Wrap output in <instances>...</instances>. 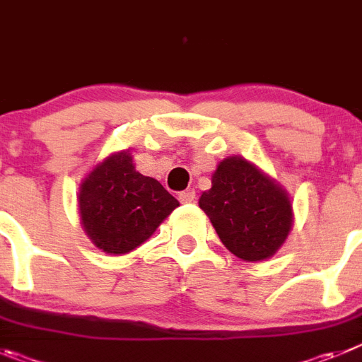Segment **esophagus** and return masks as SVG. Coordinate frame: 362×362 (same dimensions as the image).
<instances>
[{
    "mask_svg": "<svg viewBox=\"0 0 362 362\" xmlns=\"http://www.w3.org/2000/svg\"><path fill=\"white\" fill-rule=\"evenodd\" d=\"M178 200H180L182 204H191V202L194 200V191H193V189L182 191V193L178 194Z\"/></svg>",
    "mask_w": 362,
    "mask_h": 362,
    "instance_id": "esophagus-1",
    "label": "esophagus"
}]
</instances>
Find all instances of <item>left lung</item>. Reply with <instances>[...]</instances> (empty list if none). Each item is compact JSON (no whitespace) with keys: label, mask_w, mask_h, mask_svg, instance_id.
<instances>
[{"label":"left lung","mask_w":362,"mask_h":362,"mask_svg":"<svg viewBox=\"0 0 362 362\" xmlns=\"http://www.w3.org/2000/svg\"><path fill=\"white\" fill-rule=\"evenodd\" d=\"M211 184L198 204L221 243L245 262L274 256L294 221L285 189L243 157L221 160Z\"/></svg>","instance_id":"8db88e82"}]
</instances>
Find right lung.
Here are the masks:
<instances>
[{
  "mask_svg": "<svg viewBox=\"0 0 362 362\" xmlns=\"http://www.w3.org/2000/svg\"><path fill=\"white\" fill-rule=\"evenodd\" d=\"M178 205L160 182L136 171L129 151L104 158L79 187L84 233L115 256L142 245Z\"/></svg>",
  "mask_w": 362,
  "mask_h": 362,
  "instance_id": "obj_1",
  "label": "right lung"
}]
</instances>
